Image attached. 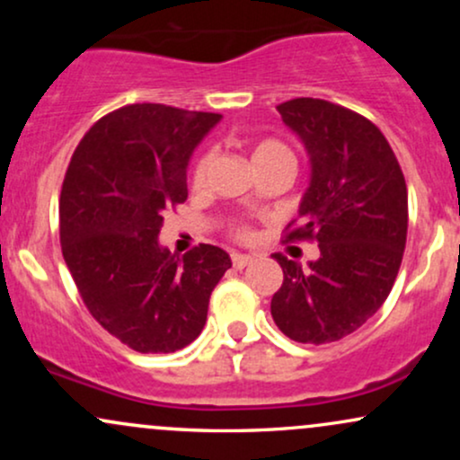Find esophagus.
<instances>
[{"label":"esophagus","instance_id":"1","mask_svg":"<svg viewBox=\"0 0 460 460\" xmlns=\"http://www.w3.org/2000/svg\"><path fill=\"white\" fill-rule=\"evenodd\" d=\"M231 261H234V268L242 270V268H246L248 263L252 261V255H242V252H234V255H231Z\"/></svg>","mask_w":460,"mask_h":460}]
</instances>
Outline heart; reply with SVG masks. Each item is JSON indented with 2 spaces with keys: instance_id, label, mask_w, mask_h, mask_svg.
<instances>
[{
  "instance_id": "1",
  "label": "heart",
  "mask_w": 460,
  "mask_h": 460,
  "mask_svg": "<svg viewBox=\"0 0 460 460\" xmlns=\"http://www.w3.org/2000/svg\"><path fill=\"white\" fill-rule=\"evenodd\" d=\"M263 157H288V160H292V153H289L288 146L281 145L279 140H261L260 145H255V149H252V162L263 160ZM209 164H212V153H203V155L197 160V164H194L192 168L194 186H200V183H203L205 175H208Z\"/></svg>"
}]
</instances>
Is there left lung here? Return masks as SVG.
I'll return each mask as SVG.
<instances>
[{"label":"left lung","mask_w":460,"mask_h":460,"mask_svg":"<svg viewBox=\"0 0 460 460\" xmlns=\"http://www.w3.org/2000/svg\"><path fill=\"white\" fill-rule=\"evenodd\" d=\"M303 142L309 186L289 240H315L320 257L300 266L274 255L283 285L272 296L274 324L300 344L350 335L383 307L398 277L409 226L404 175L381 129L324 99L277 105Z\"/></svg>","instance_id":"1"}]
</instances>
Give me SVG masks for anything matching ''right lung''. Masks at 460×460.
Masks as SVG:
<instances>
[{"label":"right lung","mask_w":460,"mask_h":460,"mask_svg":"<svg viewBox=\"0 0 460 460\" xmlns=\"http://www.w3.org/2000/svg\"><path fill=\"white\" fill-rule=\"evenodd\" d=\"M220 119L162 103L125 105L93 125L68 164L62 255L93 318L136 352L192 344L231 268L218 246L177 257L160 244L166 209L188 199L190 157Z\"/></svg>","instance_id":"add662e5"}]
</instances>
